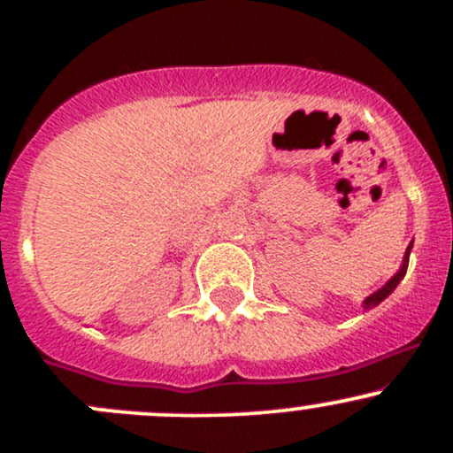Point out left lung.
I'll return each instance as SVG.
<instances>
[{
    "label": "left lung",
    "instance_id": "8db88e82",
    "mask_svg": "<svg viewBox=\"0 0 453 453\" xmlns=\"http://www.w3.org/2000/svg\"><path fill=\"white\" fill-rule=\"evenodd\" d=\"M411 249H413V241L409 242V247H407V251H404V257H403V264H400V268H398V273L394 274L392 279L388 280L386 285H383V288H379L377 292H372L371 296H366V298H364V303H362V309L364 311H368V309H372V306H377V304H381L383 300L388 298L389 294L394 292V289L398 288V283L400 280L404 279V274H407V266H409V256H411Z\"/></svg>",
    "mask_w": 453,
    "mask_h": 453
}]
</instances>
